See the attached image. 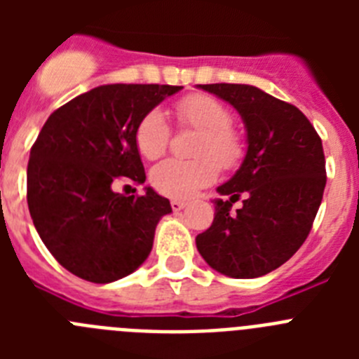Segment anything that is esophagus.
Wrapping results in <instances>:
<instances>
[{"mask_svg":"<svg viewBox=\"0 0 359 359\" xmlns=\"http://www.w3.org/2000/svg\"><path fill=\"white\" fill-rule=\"evenodd\" d=\"M170 207H172L174 212H180L187 207V201H183V199H172V201H170Z\"/></svg>","mask_w":359,"mask_h":359,"instance_id":"esophagus-1","label":"esophagus"}]
</instances>
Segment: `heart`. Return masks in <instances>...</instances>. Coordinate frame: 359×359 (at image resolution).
I'll return each instance as SVG.
<instances>
[{"label":"heart","mask_w":359,"mask_h":359,"mask_svg":"<svg viewBox=\"0 0 359 359\" xmlns=\"http://www.w3.org/2000/svg\"><path fill=\"white\" fill-rule=\"evenodd\" d=\"M174 115L182 128L198 131L194 160H165L151 170L152 187L163 196L185 199L215 182L219 167L233 169L244 156L243 136L231 128V113L223 102L207 93H190L180 98ZM169 122L160 109L147 111L135 129V144L147 160H156L167 151Z\"/></svg>","instance_id":"heart-1"}]
</instances>
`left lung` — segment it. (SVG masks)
Returning <instances> with one entry per match:
<instances>
[{
    "instance_id": "left-lung-1",
    "label": "left lung",
    "mask_w": 359,
    "mask_h": 359,
    "mask_svg": "<svg viewBox=\"0 0 359 359\" xmlns=\"http://www.w3.org/2000/svg\"><path fill=\"white\" fill-rule=\"evenodd\" d=\"M233 106L246 128V156L214 199V223L196 237L210 268L231 278L269 273L309 236L325 189L318 133L302 111L248 84H199ZM247 196L233 215L231 203Z\"/></svg>"
}]
</instances>
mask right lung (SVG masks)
I'll return each mask as SVG.
<instances>
[{
    "instance_id": "right-lung-1",
    "label": "right lung",
    "mask_w": 359,
    "mask_h": 359,
    "mask_svg": "<svg viewBox=\"0 0 359 359\" xmlns=\"http://www.w3.org/2000/svg\"><path fill=\"white\" fill-rule=\"evenodd\" d=\"M182 86L106 84L55 109L32 145L27 201L55 261L73 275L107 284L149 257L170 203L151 187L144 196L115 192L145 182L136 123Z\"/></svg>"
}]
</instances>
